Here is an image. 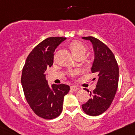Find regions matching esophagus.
Here are the masks:
<instances>
[{"mask_svg": "<svg viewBox=\"0 0 135 135\" xmlns=\"http://www.w3.org/2000/svg\"><path fill=\"white\" fill-rule=\"evenodd\" d=\"M78 89H79V88H78L77 86H72L70 87V90H72V91H77Z\"/></svg>", "mask_w": 135, "mask_h": 135, "instance_id": "esophagus-1", "label": "esophagus"}]
</instances>
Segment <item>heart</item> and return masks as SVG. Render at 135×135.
Returning <instances> with one entry per match:
<instances>
[{"mask_svg": "<svg viewBox=\"0 0 135 135\" xmlns=\"http://www.w3.org/2000/svg\"><path fill=\"white\" fill-rule=\"evenodd\" d=\"M70 47L71 49V51H72V53H73L74 56L78 55V54L82 52L85 53L86 52L85 45L79 41H72L70 44ZM78 74H79V71L75 70L70 72V74L71 75H74Z\"/></svg>", "mask_w": 135, "mask_h": 135, "instance_id": "obj_1", "label": "heart"}]
</instances>
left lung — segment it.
<instances>
[{
	"label": "left lung",
	"instance_id": "obj_1",
	"mask_svg": "<svg viewBox=\"0 0 135 135\" xmlns=\"http://www.w3.org/2000/svg\"><path fill=\"white\" fill-rule=\"evenodd\" d=\"M82 38L92 44L94 60L91 71L98 76L95 89L90 92V99L82 108L87 115L97 116L106 112L114 99L118 88V66L113 53L101 41L93 36Z\"/></svg>",
	"mask_w": 135,
	"mask_h": 135
}]
</instances>
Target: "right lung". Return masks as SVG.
<instances>
[{"mask_svg":"<svg viewBox=\"0 0 135 135\" xmlns=\"http://www.w3.org/2000/svg\"><path fill=\"white\" fill-rule=\"evenodd\" d=\"M66 38L50 37L36 46L27 57L22 70L21 83L25 97L31 108L40 117L52 119L63 109V99L70 86L52 84L46 79L45 71L54 63V52Z\"/></svg>","mask_w":135,"mask_h":135,"instance_id":"obj_1","label":"right lung"}]
</instances>
